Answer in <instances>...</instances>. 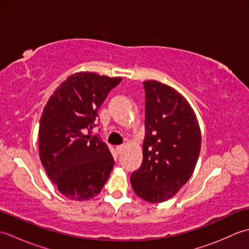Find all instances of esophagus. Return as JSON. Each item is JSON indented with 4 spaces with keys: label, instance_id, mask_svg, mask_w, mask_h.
Wrapping results in <instances>:
<instances>
[{
    "label": "esophagus",
    "instance_id": "obj_1",
    "mask_svg": "<svg viewBox=\"0 0 249 249\" xmlns=\"http://www.w3.org/2000/svg\"><path fill=\"white\" fill-rule=\"evenodd\" d=\"M115 151H116V153H118V154H121V153L124 151V146H123V145L115 146Z\"/></svg>",
    "mask_w": 249,
    "mask_h": 249
}]
</instances>
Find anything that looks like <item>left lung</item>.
<instances>
[{
  "label": "left lung",
  "mask_w": 249,
  "mask_h": 249,
  "mask_svg": "<svg viewBox=\"0 0 249 249\" xmlns=\"http://www.w3.org/2000/svg\"><path fill=\"white\" fill-rule=\"evenodd\" d=\"M145 89L143 160L131 173L135 194L150 203L172 198L192 177L201 149V131L193 108L177 89L155 80Z\"/></svg>",
  "instance_id": "left-lung-1"
}]
</instances>
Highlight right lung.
<instances>
[{"mask_svg":"<svg viewBox=\"0 0 249 249\" xmlns=\"http://www.w3.org/2000/svg\"><path fill=\"white\" fill-rule=\"evenodd\" d=\"M121 80L96 72L73 73L51 95L41 113L40 161L59 192L70 200L94 198L113 169L107 144L86 131L91 134L98 108Z\"/></svg>","mask_w":249,"mask_h":249,"instance_id":"obj_1","label":"right lung"}]
</instances>
